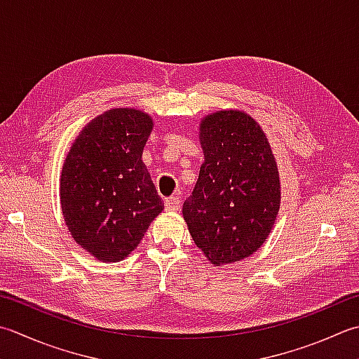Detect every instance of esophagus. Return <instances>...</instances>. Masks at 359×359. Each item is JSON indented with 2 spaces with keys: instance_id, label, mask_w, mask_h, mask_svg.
Segmentation results:
<instances>
[{
  "instance_id": "obj_1",
  "label": "esophagus",
  "mask_w": 359,
  "mask_h": 359,
  "mask_svg": "<svg viewBox=\"0 0 359 359\" xmlns=\"http://www.w3.org/2000/svg\"><path fill=\"white\" fill-rule=\"evenodd\" d=\"M165 207H166V210H170V212H177V210L180 208L179 196H171V198H168L165 201Z\"/></svg>"
}]
</instances>
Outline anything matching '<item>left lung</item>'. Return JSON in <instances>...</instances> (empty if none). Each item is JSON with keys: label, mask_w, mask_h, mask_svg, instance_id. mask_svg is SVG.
I'll return each mask as SVG.
<instances>
[{"label": "left lung", "mask_w": 359, "mask_h": 359, "mask_svg": "<svg viewBox=\"0 0 359 359\" xmlns=\"http://www.w3.org/2000/svg\"><path fill=\"white\" fill-rule=\"evenodd\" d=\"M203 161L184 202L196 245L213 264L250 257L262 248L280 208L276 158L264 132L244 111L221 110L201 123Z\"/></svg>", "instance_id": "1"}]
</instances>
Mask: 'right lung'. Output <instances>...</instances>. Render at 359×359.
Segmentation results:
<instances>
[{
    "instance_id": "add662e5",
    "label": "right lung",
    "mask_w": 359,
    "mask_h": 359,
    "mask_svg": "<svg viewBox=\"0 0 359 359\" xmlns=\"http://www.w3.org/2000/svg\"><path fill=\"white\" fill-rule=\"evenodd\" d=\"M149 115L114 109L88 123L65 158L60 203L74 241L101 262L137 248L163 202L142 160Z\"/></svg>"
}]
</instances>
